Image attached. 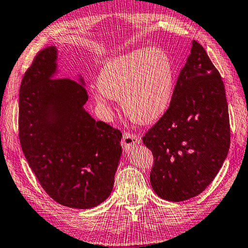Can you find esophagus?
<instances>
[{
  "instance_id": "obj_1",
  "label": "esophagus",
  "mask_w": 248,
  "mask_h": 248,
  "mask_svg": "<svg viewBox=\"0 0 248 248\" xmlns=\"http://www.w3.org/2000/svg\"><path fill=\"white\" fill-rule=\"evenodd\" d=\"M140 142H141V138L137 136V134L124 132L121 144H123L124 150L128 151V150H131L132 147L137 146L138 144H140Z\"/></svg>"
}]
</instances>
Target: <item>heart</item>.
<instances>
[{
  "label": "heart",
  "mask_w": 248,
  "mask_h": 248,
  "mask_svg": "<svg viewBox=\"0 0 248 248\" xmlns=\"http://www.w3.org/2000/svg\"><path fill=\"white\" fill-rule=\"evenodd\" d=\"M94 98L109 108L111 98L121 102L129 118L140 124L159 119L170 105L174 70L169 56L159 48L137 49L116 57L103 67Z\"/></svg>",
  "instance_id": "heart-1"
}]
</instances>
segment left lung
I'll return each mask as SVG.
<instances>
[{
  "mask_svg": "<svg viewBox=\"0 0 248 248\" xmlns=\"http://www.w3.org/2000/svg\"><path fill=\"white\" fill-rule=\"evenodd\" d=\"M154 156L152 187L161 199L182 202L205 190L230 147L226 90L219 71L196 41L180 71L170 105L143 137Z\"/></svg>",
  "mask_w": 248,
  "mask_h": 248,
  "instance_id": "left-lung-1",
  "label": "left lung"
}]
</instances>
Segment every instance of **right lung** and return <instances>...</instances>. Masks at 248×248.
<instances>
[{
  "label": "right lung",
  "mask_w": 248,
  "mask_h": 248,
  "mask_svg": "<svg viewBox=\"0 0 248 248\" xmlns=\"http://www.w3.org/2000/svg\"><path fill=\"white\" fill-rule=\"evenodd\" d=\"M57 49L35 55L19 89V141L27 161L58 204L89 209L110 195L121 155L120 130L83 108V79H55Z\"/></svg>",
  "instance_id": "1"
}]
</instances>
